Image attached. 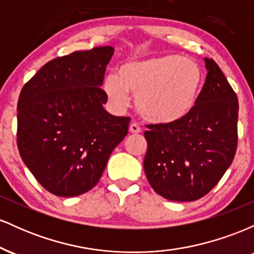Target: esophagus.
I'll return each mask as SVG.
<instances>
[{"instance_id": "1", "label": "esophagus", "mask_w": 254, "mask_h": 254, "mask_svg": "<svg viewBox=\"0 0 254 254\" xmlns=\"http://www.w3.org/2000/svg\"><path fill=\"white\" fill-rule=\"evenodd\" d=\"M129 131L131 133H139L141 132V127H139V125L137 123H132V124H130Z\"/></svg>"}]
</instances>
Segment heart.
<instances>
[{
    "label": "heart",
    "mask_w": 254,
    "mask_h": 254,
    "mask_svg": "<svg viewBox=\"0 0 254 254\" xmlns=\"http://www.w3.org/2000/svg\"><path fill=\"white\" fill-rule=\"evenodd\" d=\"M202 86V71L194 61L168 54L129 61L104 80L112 105L124 109L129 93L136 95L139 115L154 124L180 122L194 109Z\"/></svg>",
    "instance_id": "1"
}]
</instances>
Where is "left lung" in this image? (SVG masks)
I'll use <instances>...</instances> for the list:
<instances>
[{"mask_svg": "<svg viewBox=\"0 0 254 254\" xmlns=\"http://www.w3.org/2000/svg\"><path fill=\"white\" fill-rule=\"evenodd\" d=\"M204 62L205 83L190 115L173 124L148 125L144 132L145 177L157 194L174 202L205 196L237 151V94L214 60Z\"/></svg>", "mask_w": 254, "mask_h": 254, "instance_id": "obj_1", "label": "left lung"}]
</instances>
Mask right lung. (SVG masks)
I'll return each instance as SVG.
<instances>
[{
	"label": "right lung",
	"instance_id": "right-lung-1",
	"mask_svg": "<svg viewBox=\"0 0 254 254\" xmlns=\"http://www.w3.org/2000/svg\"><path fill=\"white\" fill-rule=\"evenodd\" d=\"M112 46L75 51L42 66L17 101V148L38 183L58 197L97 185L127 135L129 117L104 109L101 89Z\"/></svg>",
	"mask_w": 254,
	"mask_h": 254
}]
</instances>
